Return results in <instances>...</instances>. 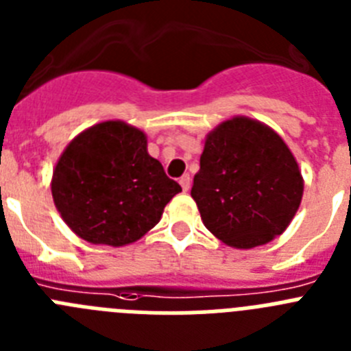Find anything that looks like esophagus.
Returning <instances> with one entry per match:
<instances>
[{"label": "esophagus", "instance_id": "obj_1", "mask_svg": "<svg viewBox=\"0 0 351 351\" xmlns=\"http://www.w3.org/2000/svg\"><path fill=\"white\" fill-rule=\"evenodd\" d=\"M190 181H191V179H190V176H188V173H184V176L179 179V184H181L182 190H184V191L190 190Z\"/></svg>", "mask_w": 351, "mask_h": 351}]
</instances>
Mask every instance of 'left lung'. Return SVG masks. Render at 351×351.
I'll return each instance as SVG.
<instances>
[{
    "mask_svg": "<svg viewBox=\"0 0 351 351\" xmlns=\"http://www.w3.org/2000/svg\"><path fill=\"white\" fill-rule=\"evenodd\" d=\"M302 190L283 138L258 121L234 117L207 135L191 197L210 234L247 250L283 234Z\"/></svg>",
    "mask_w": 351,
    "mask_h": 351,
    "instance_id": "left-lung-1",
    "label": "left lung"
}]
</instances>
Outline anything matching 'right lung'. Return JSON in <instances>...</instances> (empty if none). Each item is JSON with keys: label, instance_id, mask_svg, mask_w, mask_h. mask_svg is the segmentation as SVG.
I'll return each mask as SVG.
<instances>
[{"label": "right lung", "instance_id": "add662e5", "mask_svg": "<svg viewBox=\"0 0 351 351\" xmlns=\"http://www.w3.org/2000/svg\"><path fill=\"white\" fill-rule=\"evenodd\" d=\"M52 198L71 230L93 244L135 243L160 221L181 186L147 154L144 132L105 121L68 144L52 173Z\"/></svg>", "mask_w": 351, "mask_h": 351}]
</instances>
